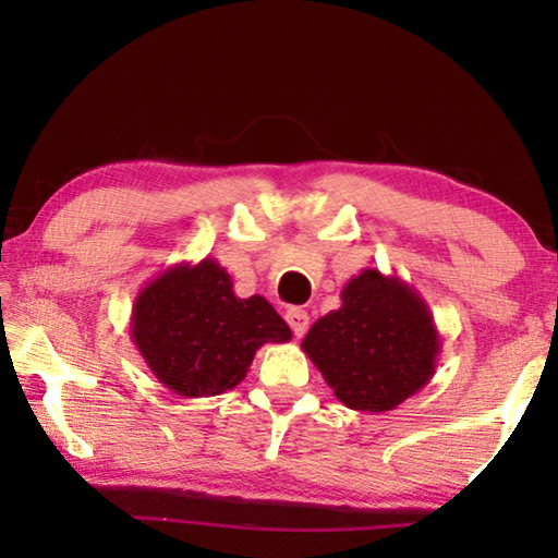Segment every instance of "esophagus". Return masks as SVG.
I'll list each match as a JSON object with an SVG mask.
<instances>
[{
  "label": "esophagus",
  "instance_id": "34e87169",
  "mask_svg": "<svg viewBox=\"0 0 558 558\" xmlns=\"http://www.w3.org/2000/svg\"><path fill=\"white\" fill-rule=\"evenodd\" d=\"M286 319H288V325H290L292 332H295V337H302V335L307 332V327H310V315L305 313V310L292 307V310H288V313H286Z\"/></svg>",
  "mask_w": 558,
  "mask_h": 558
}]
</instances>
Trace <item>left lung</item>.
<instances>
[{
	"mask_svg": "<svg viewBox=\"0 0 558 558\" xmlns=\"http://www.w3.org/2000/svg\"><path fill=\"white\" fill-rule=\"evenodd\" d=\"M339 298L342 307L310 327L302 352L347 409L393 411L436 374L442 344L428 302L379 268L347 280Z\"/></svg>",
	"mask_w": 558,
	"mask_h": 558,
	"instance_id": "left-lung-1",
	"label": "left lung"
}]
</instances>
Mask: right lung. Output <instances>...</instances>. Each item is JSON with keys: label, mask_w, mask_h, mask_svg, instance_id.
<instances>
[{"label": "right lung", "mask_w": 558, "mask_h": 558, "mask_svg": "<svg viewBox=\"0 0 558 558\" xmlns=\"http://www.w3.org/2000/svg\"><path fill=\"white\" fill-rule=\"evenodd\" d=\"M130 337L159 384L202 399L235 389L258 349L292 332L266 298H235L221 263L204 258L177 263L137 292Z\"/></svg>", "instance_id": "obj_1"}]
</instances>
